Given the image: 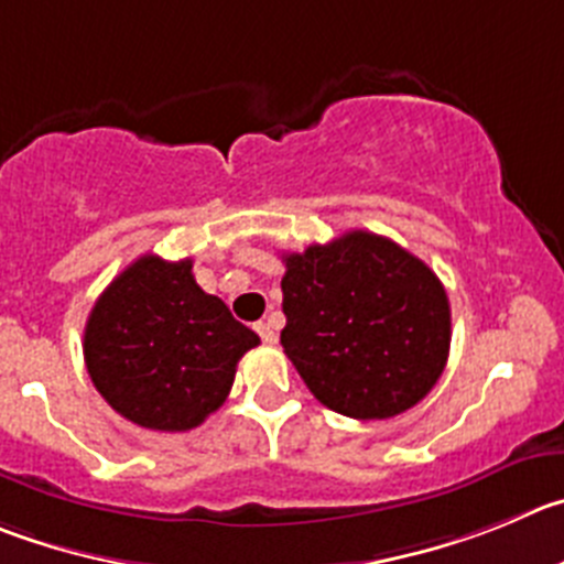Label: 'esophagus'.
<instances>
[{
  "mask_svg": "<svg viewBox=\"0 0 564 564\" xmlns=\"http://www.w3.org/2000/svg\"><path fill=\"white\" fill-rule=\"evenodd\" d=\"M256 330H258V336H261V339L267 341V345L278 341V328H275V323H272V319H264V323H256Z\"/></svg>",
  "mask_w": 564,
  "mask_h": 564,
  "instance_id": "esophagus-1",
  "label": "esophagus"
}]
</instances>
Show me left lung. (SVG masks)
Segmentation results:
<instances>
[{
	"mask_svg": "<svg viewBox=\"0 0 564 564\" xmlns=\"http://www.w3.org/2000/svg\"><path fill=\"white\" fill-rule=\"evenodd\" d=\"M283 264V354L323 406L387 420L423 401L448 361L451 306L417 256L350 230Z\"/></svg>",
	"mask_w": 564,
	"mask_h": 564,
	"instance_id": "1",
	"label": "left lung"
}]
</instances>
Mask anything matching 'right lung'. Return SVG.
<instances>
[{
	"mask_svg": "<svg viewBox=\"0 0 564 564\" xmlns=\"http://www.w3.org/2000/svg\"><path fill=\"white\" fill-rule=\"evenodd\" d=\"M258 334L205 294L192 258L141 256L99 294L86 323L88 376L110 409L150 431L197 429L228 398Z\"/></svg>",
	"mask_w": 564,
	"mask_h": 564,
	"instance_id": "1",
	"label": "right lung"
}]
</instances>
